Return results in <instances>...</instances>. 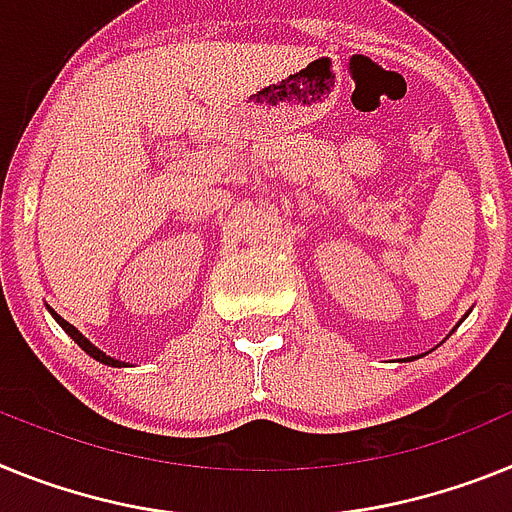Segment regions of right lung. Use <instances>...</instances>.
Segmentation results:
<instances>
[{
	"mask_svg": "<svg viewBox=\"0 0 512 512\" xmlns=\"http://www.w3.org/2000/svg\"><path fill=\"white\" fill-rule=\"evenodd\" d=\"M48 311H51V314H53V319H56V322H59L61 327H64V332H66V335H69L71 340L77 342V345H79V348L84 350V353H87V355H92V358H95V361L105 363V366H115V368H123V366H128V363H123V361H115V358H110V355H105V353H102L100 348H95V345H92V342L87 340V337H84L82 332H79L77 327H74V324H69V322H66V319H61L59 314H56V311H53V309H48Z\"/></svg>",
	"mask_w": 512,
	"mask_h": 512,
	"instance_id": "right-lung-1",
	"label": "right lung"
}]
</instances>
